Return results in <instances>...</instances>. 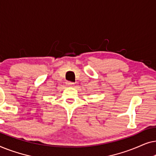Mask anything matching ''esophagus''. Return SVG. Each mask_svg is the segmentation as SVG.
<instances>
[{"label":"esophagus","mask_w":156,"mask_h":156,"mask_svg":"<svg viewBox=\"0 0 156 156\" xmlns=\"http://www.w3.org/2000/svg\"><path fill=\"white\" fill-rule=\"evenodd\" d=\"M66 84H67V86L72 87V86H74V82H66Z\"/></svg>","instance_id":"1"}]
</instances>
